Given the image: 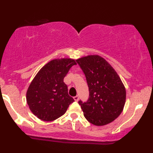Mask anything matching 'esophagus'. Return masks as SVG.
I'll list each match as a JSON object with an SVG mask.
<instances>
[{"label": "esophagus", "instance_id": "esophagus-1", "mask_svg": "<svg viewBox=\"0 0 153 153\" xmlns=\"http://www.w3.org/2000/svg\"><path fill=\"white\" fill-rule=\"evenodd\" d=\"M74 100H76V101H77V100H79V97H78V96H74Z\"/></svg>", "mask_w": 153, "mask_h": 153}]
</instances>
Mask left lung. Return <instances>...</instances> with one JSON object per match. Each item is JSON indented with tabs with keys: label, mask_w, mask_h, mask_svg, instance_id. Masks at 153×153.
<instances>
[{
	"label": "left lung",
	"mask_w": 153,
	"mask_h": 153,
	"mask_svg": "<svg viewBox=\"0 0 153 153\" xmlns=\"http://www.w3.org/2000/svg\"><path fill=\"white\" fill-rule=\"evenodd\" d=\"M89 87L87 102L79 101L84 116L97 126L112 122L121 114L126 99V91L119 75L100 56L88 55L77 59Z\"/></svg>",
	"instance_id": "8db88e82"
}]
</instances>
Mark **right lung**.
Listing matches in <instances>:
<instances>
[{
  "label": "right lung",
  "mask_w": 153,
  "mask_h": 153,
  "mask_svg": "<svg viewBox=\"0 0 153 153\" xmlns=\"http://www.w3.org/2000/svg\"><path fill=\"white\" fill-rule=\"evenodd\" d=\"M76 60L55 59L44 65L34 77L26 93L30 111L38 119L53 121L64 114L74 98L68 95L64 78Z\"/></svg>",
  "instance_id": "obj_1"
}]
</instances>
